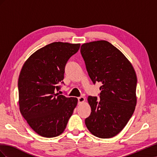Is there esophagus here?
Masks as SVG:
<instances>
[{"instance_id":"esophagus-1","label":"esophagus","mask_w":157,"mask_h":157,"mask_svg":"<svg viewBox=\"0 0 157 157\" xmlns=\"http://www.w3.org/2000/svg\"><path fill=\"white\" fill-rule=\"evenodd\" d=\"M78 100L79 103H82L85 101V98L84 97H79L78 98Z\"/></svg>"}]
</instances>
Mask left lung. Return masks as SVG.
Masks as SVG:
<instances>
[{
	"label": "left lung",
	"instance_id": "obj_1",
	"mask_svg": "<svg viewBox=\"0 0 157 157\" xmlns=\"http://www.w3.org/2000/svg\"><path fill=\"white\" fill-rule=\"evenodd\" d=\"M80 52L92 82L102 84L100 99L88 97L91 114L85 124L94 136L111 138L122 131L134 112L136 71L122 52L108 41L86 42Z\"/></svg>",
	"mask_w": 157,
	"mask_h": 157
}]
</instances>
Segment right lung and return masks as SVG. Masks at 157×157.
Returning a JSON list of instances; mask_svg holds the SVG:
<instances>
[{
  "mask_svg": "<svg viewBox=\"0 0 157 157\" xmlns=\"http://www.w3.org/2000/svg\"><path fill=\"white\" fill-rule=\"evenodd\" d=\"M80 46L52 42L31 54L21 68L18 78L20 111L40 136L54 137L62 134L77 105V98L56 92L63 80L66 63Z\"/></svg>",
  "mask_w": 157,
  "mask_h": 157,
  "instance_id": "obj_1",
  "label": "right lung"
}]
</instances>
